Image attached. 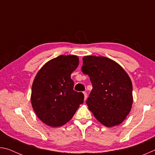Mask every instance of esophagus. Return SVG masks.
Listing matches in <instances>:
<instances>
[{
  "mask_svg": "<svg viewBox=\"0 0 155 155\" xmlns=\"http://www.w3.org/2000/svg\"><path fill=\"white\" fill-rule=\"evenodd\" d=\"M83 94H84V100L86 101V99L87 98V94L86 91H83Z\"/></svg>",
  "mask_w": 155,
  "mask_h": 155,
  "instance_id": "34e87169",
  "label": "esophagus"
}]
</instances>
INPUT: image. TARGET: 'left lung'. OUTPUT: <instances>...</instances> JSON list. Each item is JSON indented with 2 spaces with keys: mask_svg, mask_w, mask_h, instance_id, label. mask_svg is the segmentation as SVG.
<instances>
[{
  "mask_svg": "<svg viewBox=\"0 0 155 155\" xmlns=\"http://www.w3.org/2000/svg\"><path fill=\"white\" fill-rule=\"evenodd\" d=\"M82 72L90 77L92 90L86 101L98 121L107 127L118 125L129 114L133 85L124 70L107 57L86 56Z\"/></svg>",
  "mask_w": 155,
  "mask_h": 155,
  "instance_id": "left-lung-1",
  "label": "left lung"
}]
</instances>
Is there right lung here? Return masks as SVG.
Listing matches in <instances>:
<instances>
[{
	"label": "right lung",
	"mask_w": 155,
	"mask_h": 155,
	"mask_svg": "<svg viewBox=\"0 0 155 155\" xmlns=\"http://www.w3.org/2000/svg\"><path fill=\"white\" fill-rule=\"evenodd\" d=\"M78 65L75 55H60L43 65L33 81L31 104L39 119L52 127L72 119L80 104L82 92L74 91L70 75Z\"/></svg>",
	"instance_id": "add662e5"
}]
</instances>
